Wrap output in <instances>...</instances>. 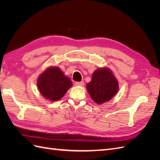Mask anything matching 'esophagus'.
<instances>
[{"mask_svg":"<svg viewBox=\"0 0 160 160\" xmlns=\"http://www.w3.org/2000/svg\"><path fill=\"white\" fill-rule=\"evenodd\" d=\"M75 85L77 86H83L84 85V82L81 81V82H76Z\"/></svg>","mask_w":160,"mask_h":160,"instance_id":"obj_1","label":"esophagus"}]
</instances>
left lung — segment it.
Returning a JSON list of instances; mask_svg holds the SVG:
<instances>
[{"mask_svg": "<svg viewBox=\"0 0 160 160\" xmlns=\"http://www.w3.org/2000/svg\"><path fill=\"white\" fill-rule=\"evenodd\" d=\"M91 99L99 105L110 101L119 90L118 81L108 67H101L92 74L91 81L86 85Z\"/></svg>", "mask_w": 160, "mask_h": 160, "instance_id": "obj_1", "label": "left lung"}]
</instances>
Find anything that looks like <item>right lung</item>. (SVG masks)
I'll use <instances>...</instances> for the list:
<instances>
[{"label": "right lung", "mask_w": 160, "mask_h": 160, "mask_svg": "<svg viewBox=\"0 0 160 160\" xmlns=\"http://www.w3.org/2000/svg\"><path fill=\"white\" fill-rule=\"evenodd\" d=\"M72 86L71 79L56 66L48 67L37 79V87L40 93L51 101L61 99Z\"/></svg>", "instance_id": "obj_1"}]
</instances>
